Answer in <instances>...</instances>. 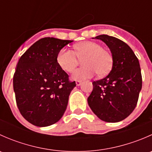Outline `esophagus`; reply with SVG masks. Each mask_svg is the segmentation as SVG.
I'll return each mask as SVG.
<instances>
[{"label":"esophagus","instance_id":"esophagus-1","mask_svg":"<svg viewBox=\"0 0 152 152\" xmlns=\"http://www.w3.org/2000/svg\"><path fill=\"white\" fill-rule=\"evenodd\" d=\"M82 84V81H79V80H76V86H79Z\"/></svg>","mask_w":152,"mask_h":152}]
</instances>
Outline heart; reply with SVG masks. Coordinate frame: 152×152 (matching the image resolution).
Returning <instances> with one entry per match:
<instances>
[{"mask_svg":"<svg viewBox=\"0 0 152 152\" xmlns=\"http://www.w3.org/2000/svg\"><path fill=\"white\" fill-rule=\"evenodd\" d=\"M82 59V65L73 73V79H87L92 78L98 73L104 75L111 70L113 58L108 50L102 48L100 44L93 41H85L74 46V50L63 48L56 56L59 67L67 73H72L78 65L77 58Z\"/></svg>","mask_w":152,"mask_h":152,"instance_id":"heart-1","label":"heart"}]
</instances>
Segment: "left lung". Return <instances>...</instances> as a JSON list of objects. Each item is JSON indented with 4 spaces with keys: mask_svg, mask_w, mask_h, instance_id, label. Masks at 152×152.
Wrapping results in <instances>:
<instances>
[{
    "mask_svg": "<svg viewBox=\"0 0 152 152\" xmlns=\"http://www.w3.org/2000/svg\"><path fill=\"white\" fill-rule=\"evenodd\" d=\"M111 50L113 65L104 79L94 81L87 102L92 111L105 122L124 120L137 105L142 88V76L138 59L131 48L114 37H96Z\"/></svg>",
    "mask_w": 152,
    "mask_h": 152,
    "instance_id": "left-lung-1",
    "label": "left lung"
}]
</instances>
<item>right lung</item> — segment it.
Masks as SVG:
<instances>
[{
    "mask_svg": "<svg viewBox=\"0 0 152 152\" xmlns=\"http://www.w3.org/2000/svg\"><path fill=\"white\" fill-rule=\"evenodd\" d=\"M73 40L45 37L33 44L20 58L13 76L17 106L23 117L37 126L60 120L76 82L59 67L56 56Z\"/></svg>",
    "mask_w": 152,
    "mask_h": 152,
    "instance_id": "1",
    "label": "right lung"
}]
</instances>
